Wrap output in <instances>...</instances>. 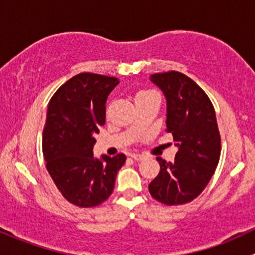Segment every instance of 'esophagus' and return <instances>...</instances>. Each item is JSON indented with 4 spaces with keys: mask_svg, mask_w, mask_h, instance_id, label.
Listing matches in <instances>:
<instances>
[{
    "mask_svg": "<svg viewBox=\"0 0 255 255\" xmlns=\"http://www.w3.org/2000/svg\"><path fill=\"white\" fill-rule=\"evenodd\" d=\"M130 156H132V159H134L135 161H140V160L144 159V156L141 154H132Z\"/></svg>",
    "mask_w": 255,
    "mask_h": 255,
    "instance_id": "1",
    "label": "esophagus"
}]
</instances>
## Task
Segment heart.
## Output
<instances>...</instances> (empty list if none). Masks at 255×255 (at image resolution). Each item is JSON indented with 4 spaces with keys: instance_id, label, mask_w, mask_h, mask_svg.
<instances>
[{
    "instance_id": "b5f03b06",
    "label": "heart",
    "mask_w": 255,
    "mask_h": 255,
    "mask_svg": "<svg viewBox=\"0 0 255 255\" xmlns=\"http://www.w3.org/2000/svg\"><path fill=\"white\" fill-rule=\"evenodd\" d=\"M148 93H150V92H139L138 94H136V98H138V96L144 95V94H148Z\"/></svg>"
}]
</instances>
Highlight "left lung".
Returning a JSON list of instances; mask_svg holds the SVG:
<instances>
[{
	"instance_id": "1",
	"label": "left lung",
	"mask_w": 255,
	"mask_h": 255,
	"mask_svg": "<svg viewBox=\"0 0 255 255\" xmlns=\"http://www.w3.org/2000/svg\"><path fill=\"white\" fill-rule=\"evenodd\" d=\"M150 82L165 96L166 130L172 133L178 151L173 162L156 157L160 172L149 192L162 204H186L204 191L219 163L215 110L202 88L179 72L152 74Z\"/></svg>"
}]
</instances>
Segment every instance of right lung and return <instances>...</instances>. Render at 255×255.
<instances>
[{
  "label": "right lung",
  "mask_w": 255,
  "mask_h": 255,
  "mask_svg": "<svg viewBox=\"0 0 255 255\" xmlns=\"http://www.w3.org/2000/svg\"><path fill=\"white\" fill-rule=\"evenodd\" d=\"M120 83L115 77L80 73L66 82L47 106L42 132L46 168L72 204L93 208L111 195L126 155L94 156L95 134L105 123L106 101Z\"/></svg>",
  "instance_id": "add662e5"
}]
</instances>
